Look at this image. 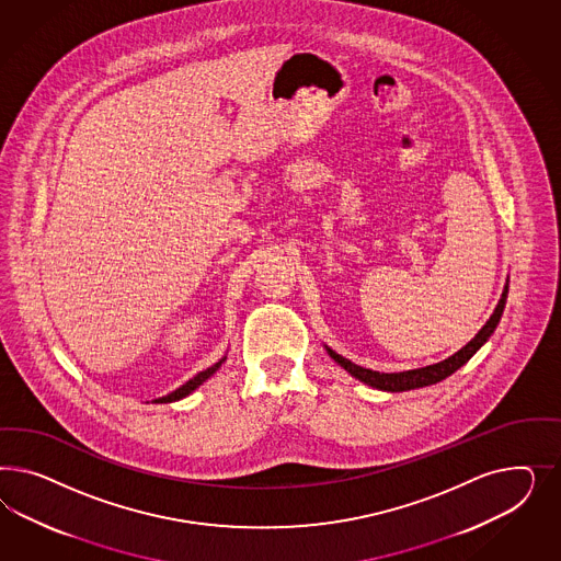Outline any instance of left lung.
<instances>
[{
  "instance_id": "left-lung-1",
  "label": "left lung",
  "mask_w": 561,
  "mask_h": 561,
  "mask_svg": "<svg viewBox=\"0 0 561 561\" xmlns=\"http://www.w3.org/2000/svg\"><path fill=\"white\" fill-rule=\"evenodd\" d=\"M506 298H508V282L504 286L502 291V298L495 306L490 321L481 327V331L477 333L473 340L469 341L465 347H460L459 352L455 356L446 357L438 364H432V366H425V368H415V370H408V373H376L370 368H362L354 362H350L347 357L340 356L337 352H333L331 347H327L329 356L333 357L341 368H345L347 373L352 374L357 380H362L364 385L374 387V389H380V391H411V389H420V387H430V385H436L444 380L446 376H450L453 373H457L462 364H467L477 350L485 343V341L492 337L495 327L502 319V312H504V306H506Z\"/></svg>"
}]
</instances>
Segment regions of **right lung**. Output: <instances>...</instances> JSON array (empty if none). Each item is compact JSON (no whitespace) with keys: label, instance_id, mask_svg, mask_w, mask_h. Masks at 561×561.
Wrapping results in <instances>:
<instances>
[{"label":"right lung","instance_id":"right-lung-1","mask_svg":"<svg viewBox=\"0 0 561 561\" xmlns=\"http://www.w3.org/2000/svg\"><path fill=\"white\" fill-rule=\"evenodd\" d=\"M226 362V356L221 357L220 362H216L214 366H209L207 370H204V373L195 374L191 380H187L183 387H179L176 391L169 392L167 397H160V399H156L153 403H172V401H181V399H185L187 394H191V392L195 391L197 387H202L204 385L205 380L209 378V376H214L216 374V370L220 368L221 364Z\"/></svg>","mask_w":561,"mask_h":561}]
</instances>
